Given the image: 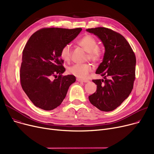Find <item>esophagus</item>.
<instances>
[{
    "instance_id": "34e87169",
    "label": "esophagus",
    "mask_w": 154,
    "mask_h": 154,
    "mask_svg": "<svg viewBox=\"0 0 154 154\" xmlns=\"http://www.w3.org/2000/svg\"><path fill=\"white\" fill-rule=\"evenodd\" d=\"M77 80L78 82H82L84 83H87L88 82V80L87 79H77Z\"/></svg>"
}]
</instances>
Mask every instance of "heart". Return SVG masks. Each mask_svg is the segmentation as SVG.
Wrapping results in <instances>:
<instances>
[{
    "instance_id": "b5f03b06",
    "label": "heart",
    "mask_w": 154,
    "mask_h": 154,
    "mask_svg": "<svg viewBox=\"0 0 154 154\" xmlns=\"http://www.w3.org/2000/svg\"><path fill=\"white\" fill-rule=\"evenodd\" d=\"M77 44L82 47L84 50L88 53V59L97 62L100 60L102 52L100 48L98 47L97 42L96 39L91 35H87L79 39ZM60 57L65 62H69L71 56V47L70 45H65L60 51ZM92 67L90 64H74L68 68V72L79 78H85L91 71Z\"/></svg>"
}]
</instances>
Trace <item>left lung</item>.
<instances>
[{
  "mask_svg": "<svg viewBox=\"0 0 154 154\" xmlns=\"http://www.w3.org/2000/svg\"><path fill=\"white\" fill-rule=\"evenodd\" d=\"M86 31L97 37L105 48L102 62L95 72L103 79L92 80L97 85V91L88 96V99L100 110L112 111L132 91L135 56L127 40L117 32L105 27L88 29Z\"/></svg>",
  "mask_w": 154,
  "mask_h": 154,
  "instance_id": "left-lung-1",
  "label": "left lung"
}]
</instances>
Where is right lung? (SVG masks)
<instances>
[{
	"label": "right lung",
	"mask_w": 154,
	"mask_h": 154,
	"mask_svg": "<svg viewBox=\"0 0 154 154\" xmlns=\"http://www.w3.org/2000/svg\"><path fill=\"white\" fill-rule=\"evenodd\" d=\"M81 31V28L42 29L29 38L22 52L20 78L23 91L36 107L45 110L57 107L75 82L74 75L62 76L66 69L60 54Z\"/></svg>",
	"instance_id": "1"
}]
</instances>
